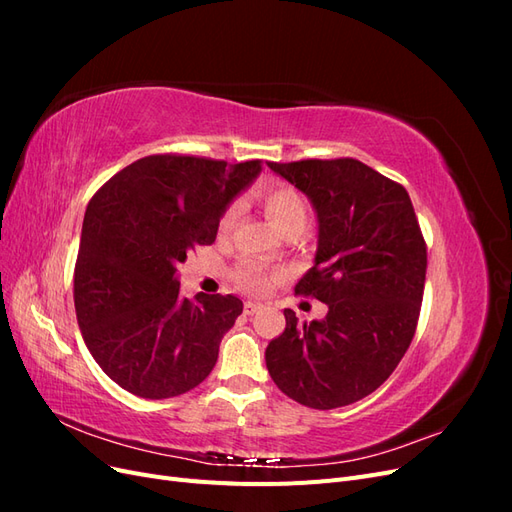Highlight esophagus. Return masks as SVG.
Returning a JSON list of instances; mask_svg holds the SVG:
<instances>
[{
  "instance_id": "obj_1",
  "label": "esophagus",
  "mask_w": 512,
  "mask_h": 512,
  "mask_svg": "<svg viewBox=\"0 0 512 512\" xmlns=\"http://www.w3.org/2000/svg\"><path fill=\"white\" fill-rule=\"evenodd\" d=\"M260 307H262V305H260V303H256V301H245V303H243V312H245L247 316H252V314H256V312H258Z\"/></svg>"
}]
</instances>
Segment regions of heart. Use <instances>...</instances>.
I'll return each instance as SVG.
<instances>
[{"mask_svg":"<svg viewBox=\"0 0 512 512\" xmlns=\"http://www.w3.org/2000/svg\"><path fill=\"white\" fill-rule=\"evenodd\" d=\"M260 205L262 209L267 211V215L271 218V222L280 228L284 235L292 230H301L307 226L309 222V207L305 196L292 188L288 183H277V185H269L260 192ZM239 218V205L232 203L224 209L218 230L220 235H228L235 226ZM232 280L235 284L247 292H267L275 280V275L269 273L265 267L258 265L254 260H243L241 265L235 267L232 271Z\"/></svg>","mask_w":512,"mask_h":512,"instance_id":"heart-1","label":"heart"}]
</instances>
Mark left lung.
Returning <instances> with one entry per match:
<instances>
[{
  "label": "left lung",
  "mask_w": 512,
  "mask_h": 512,
  "mask_svg": "<svg viewBox=\"0 0 512 512\" xmlns=\"http://www.w3.org/2000/svg\"><path fill=\"white\" fill-rule=\"evenodd\" d=\"M269 166L314 203L318 252L294 294L329 312L299 324L284 309L267 369L307 408L350 406L393 374L416 333L427 271L421 226L404 185L354 158Z\"/></svg>",
  "instance_id": "obj_1"
}]
</instances>
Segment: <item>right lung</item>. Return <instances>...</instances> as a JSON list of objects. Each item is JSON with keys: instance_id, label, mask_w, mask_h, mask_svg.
Here are the masks:
<instances>
[{"instance_id": "obj_1", "label": "right lung", "mask_w": 512, "mask_h": 512, "mask_svg": "<svg viewBox=\"0 0 512 512\" xmlns=\"http://www.w3.org/2000/svg\"><path fill=\"white\" fill-rule=\"evenodd\" d=\"M260 166L156 153L91 196L74 265V309L91 356L121 389L168 399L211 374L243 303L232 294L181 297L177 267L215 241L226 205Z\"/></svg>"}]
</instances>
